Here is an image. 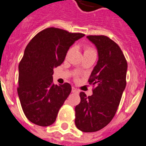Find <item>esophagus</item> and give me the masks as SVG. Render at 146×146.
<instances>
[{
	"mask_svg": "<svg viewBox=\"0 0 146 146\" xmlns=\"http://www.w3.org/2000/svg\"><path fill=\"white\" fill-rule=\"evenodd\" d=\"M72 92H75V93H78V90L76 88H75L74 87H72Z\"/></svg>",
	"mask_w": 146,
	"mask_h": 146,
	"instance_id": "obj_1",
	"label": "esophagus"
}]
</instances>
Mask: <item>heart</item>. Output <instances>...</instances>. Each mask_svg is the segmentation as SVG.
<instances>
[{
    "mask_svg": "<svg viewBox=\"0 0 146 146\" xmlns=\"http://www.w3.org/2000/svg\"><path fill=\"white\" fill-rule=\"evenodd\" d=\"M72 50H73V48H70L68 50V54H70V53L72 51ZM84 54H89V53H92V52H94L93 49H92L91 48H90V47H88V46L84 47Z\"/></svg>",
    "mask_w": 146,
    "mask_h": 146,
    "instance_id": "1",
    "label": "heart"
}]
</instances>
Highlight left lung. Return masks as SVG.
Segmentation results:
<instances>
[{
    "label": "left lung",
    "instance_id": "8db88e82",
    "mask_svg": "<svg viewBox=\"0 0 146 146\" xmlns=\"http://www.w3.org/2000/svg\"><path fill=\"white\" fill-rule=\"evenodd\" d=\"M96 46L98 60L88 82L96 86L92 95L80 92L75 108V124L84 132H94L108 125L115 116L126 85L127 62L117 43L104 35H89Z\"/></svg>",
    "mask_w": 146,
    "mask_h": 146
}]
</instances>
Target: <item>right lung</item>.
Returning <instances> with one entry per match:
<instances>
[{
    "mask_svg": "<svg viewBox=\"0 0 146 146\" xmlns=\"http://www.w3.org/2000/svg\"><path fill=\"white\" fill-rule=\"evenodd\" d=\"M84 36L57 28L45 29L32 38L19 64L17 93L23 111L33 123L48 126L71 92L69 83H53L54 68L64 62L70 47Z\"/></svg>",
    "mask_w": 146,
    "mask_h": 146,
    "instance_id": "add662e5",
    "label": "right lung"
}]
</instances>
